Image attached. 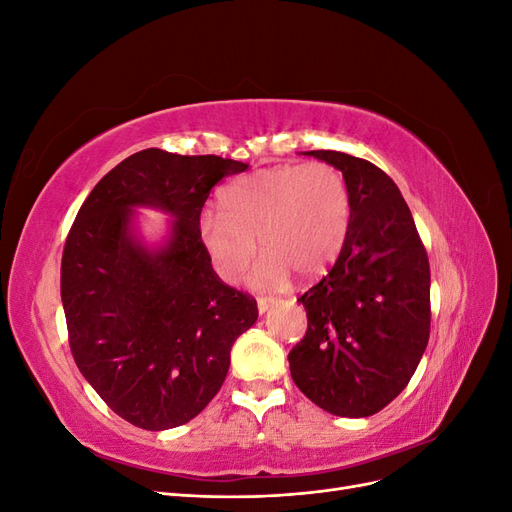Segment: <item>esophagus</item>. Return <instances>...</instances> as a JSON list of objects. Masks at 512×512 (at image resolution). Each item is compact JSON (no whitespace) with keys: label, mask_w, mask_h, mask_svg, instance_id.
Returning <instances> with one entry per match:
<instances>
[{"label":"esophagus","mask_w":512,"mask_h":512,"mask_svg":"<svg viewBox=\"0 0 512 512\" xmlns=\"http://www.w3.org/2000/svg\"><path fill=\"white\" fill-rule=\"evenodd\" d=\"M273 305H277V299L275 297H262V299H258V314L262 316L265 312H269V309L273 307Z\"/></svg>","instance_id":"1"}]
</instances>
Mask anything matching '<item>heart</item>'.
Here are the masks:
<instances>
[{"label":"heart","mask_w":512,"mask_h":512,"mask_svg":"<svg viewBox=\"0 0 512 512\" xmlns=\"http://www.w3.org/2000/svg\"><path fill=\"white\" fill-rule=\"evenodd\" d=\"M220 213L198 218V241L224 282L235 284L250 267L256 239L265 252L254 269L256 288L284 286L292 271L316 277L342 254L352 200L344 175L331 164L275 166L228 183Z\"/></svg>","instance_id":"obj_1"}]
</instances>
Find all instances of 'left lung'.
<instances>
[{
    "mask_svg": "<svg viewBox=\"0 0 512 512\" xmlns=\"http://www.w3.org/2000/svg\"><path fill=\"white\" fill-rule=\"evenodd\" d=\"M342 170L352 222L333 269L299 303L307 333L288 354L301 393L335 416L380 412L429 342V260L395 181L342 151H305Z\"/></svg>",
    "mask_w": 512,
    "mask_h": 512,
    "instance_id": "8db88e82",
    "label": "left lung"
}]
</instances>
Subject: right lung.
Listing matches in <instances>:
<instances>
[{
  "label": "right lung",
  "mask_w": 512,
  "mask_h": 512,
  "mask_svg": "<svg viewBox=\"0 0 512 512\" xmlns=\"http://www.w3.org/2000/svg\"><path fill=\"white\" fill-rule=\"evenodd\" d=\"M247 164L143 149L96 185L61 258L70 350L85 380L128 423L164 431L192 421L220 391L256 301L215 275L198 241L211 188ZM136 208L171 220L158 244Z\"/></svg>",
  "instance_id": "1"
}]
</instances>
